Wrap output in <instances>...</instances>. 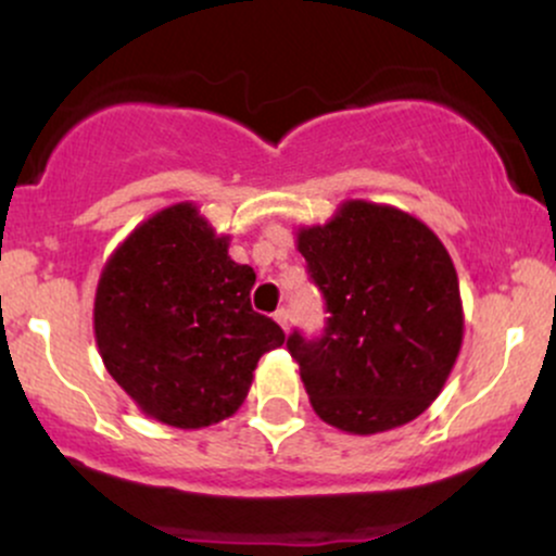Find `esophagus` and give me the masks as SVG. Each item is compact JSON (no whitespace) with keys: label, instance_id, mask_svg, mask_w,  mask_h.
Listing matches in <instances>:
<instances>
[{"label":"esophagus","instance_id":"obj_1","mask_svg":"<svg viewBox=\"0 0 556 556\" xmlns=\"http://www.w3.org/2000/svg\"><path fill=\"white\" fill-rule=\"evenodd\" d=\"M274 321H277L279 327L287 331V327H290V314H287V308H279L277 314H274Z\"/></svg>","mask_w":556,"mask_h":556}]
</instances>
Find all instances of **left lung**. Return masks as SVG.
Segmentation results:
<instances>
[{
    "label": "left lung",
    "instance_id": "8db88e82",
    "mask_svg": "<svg viewBox=\"0 0 556 556\" xmlns=\"http://www.w3.org/2000/svg\"><path fill=\"white\" fill-rule=\"evenodd\" d=\"M298 251L329 311L321 337L287 340L316 416L358 437L410 424L463 344L460 282L442 240L387 203L344 201L327 225L298 229Z\"/></svg>",
    "mask_w": 556,
    "mask_h": 556
}]
</instances>
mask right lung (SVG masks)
<instances>
[{
    "label": "right lung",
    "mask_w": 556,
    "mask_h": 556,
    "mask_svg": "<svg viewBox=\"0 0 556 556\" xmlns=\"http://www.w3.org/2000/svg\"><path fill=\"white\" fill-rule=\"evenodd\" d=\"M227 251V235L185 201L140 222L101 269L99 355L159 424L203 429L229 418L261 355L285 342V331L251 308L256 271Z\"/></svg>",
    "instance_id": "obj_1"
}]
</instances>
